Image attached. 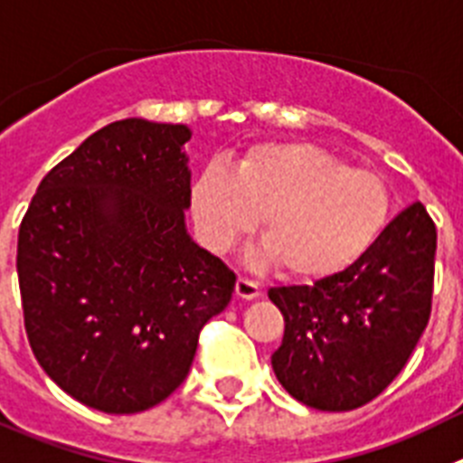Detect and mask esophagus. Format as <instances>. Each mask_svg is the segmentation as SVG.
I'll list each match as a JSON object with an SVG mask.
<instances>
[{
	"label": "esophagus",
	"instance_id": "esophagus-1",
	"mask_svg": "<svg viewBox=\"0 0 463 463\" xmlns=\"http://www.w3.org/2000/svg\"><path fill=\"white\" fill-rule=\"evenodd\" d=\"M235 296H237V298H242V300H256L260 296V287L256 284V281L240 277V279H237V284H235Z\"/></svg>",
	"mask_w": 463,
	"mask_h": 463
}]
</instances>
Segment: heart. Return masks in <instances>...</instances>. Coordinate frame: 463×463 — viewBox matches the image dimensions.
I'll list each match as a JSON object with an SVG mask.
<instances>
[{
  "label": "heart",
  "instance_id": "b5f03b06",
  "mask_svg": "<svg viewBox=\"0 0 463 463\" xmlns=\"http://www.w3.org/2000/svg\"><path fill=\"white\" fill-rule=\"evenodd\" d=\"M387 184L312 144H260L231 175L207 170L191 191L203 242L221 254L259 219L260 263L293 279L347 270L377 242L389 221Z\"/></svg>",
  "mask_w": 463,
  "mask_h": 463
}]
</instances>
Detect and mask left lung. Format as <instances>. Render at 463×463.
Returning <instances> with one entry per match:
<instances>
[{"label":"left lung","instance_id":"obj_1","mask_svg":"<svg viewBox=\"0 0 463 463\" xmlns=\"http://www.w3.org/2000/svg\"><path fill=\"white\" fill-rule=\"evenodd\" d=\"M436 226L410 204L347 270L312 287H277L284 315L272 371L293 399L345 412L380 396L403 371L431 315Z\"/></svg>","mask_w":463,"mask_h":463}]
</instances>
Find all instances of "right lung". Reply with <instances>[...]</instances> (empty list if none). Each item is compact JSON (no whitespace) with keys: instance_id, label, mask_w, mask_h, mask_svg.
<instances>
[{"instance_id":"add662e5","label":"right lung","mask_w":463,"mask_h":463,"mask_svg":"<svg viewBox=\"0 0 463 463\" xmlns=\"http://www.w3.org/2000/svg\"><path fill=\"white\" fill-rule=\"evenodd\" d=\"M191 128L126 118L43 176L18 232L30 347L71 399L154 408L191 371L237 277L186 231Z\"/></svg>"}]
</instances>
